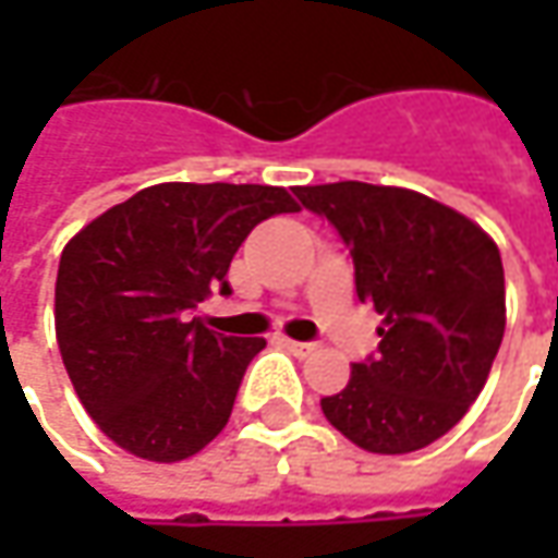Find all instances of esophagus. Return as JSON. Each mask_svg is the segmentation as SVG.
<instances>
[{
    "instance_id": "34e87169",
    "label": "esophagus",
    "mask_w": 558,
    "mask_h": 558,
    "mask_svg": "<svg viewBox=\"0 0 558 558\" xmlns=\"http://www.w3.org/2000/svg\"><path fill=\"white\" fill-rule=\"evenodd\" d=\"M286 341V348H289L291 354H298V356H307L316 351V344L313 341H291V338H282Z\"/></svg>"
}]
</instances>
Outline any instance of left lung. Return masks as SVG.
<instances>
[{
	"label": "left lung",
	"instance_id": "8db88e82",
	"mask_svg": "<svg viewBox=\"0 0 558 558\" xmlns=\"http://www.w3.org/2000/svg\"><path fill=\"white\" fill-rule=\"evenodd\" d=\"M354 257L356 298L381 313L378 354L323 397L335 428L369 453H413L482 395L506 329L500 251L482 226L410 189L301 185Z\"/></svg>",
	"mask_w": 558,
	"mask_h": 558
}]
</instances>
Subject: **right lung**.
Listing matches in <instances>:
<instances>
[{
  "mask_svg": "<svg viewBox=\"0 0 558 558\" xmlns=\"http://www.w3.org/2000/svg\"><path fill=\"white\" fill-rule=\"evenodd\" d=\"M279 185H148L61 251L54 335L96 425L151 462L198 453L229 422L264 338L210 332L198 316L257 223L294 214Z\"/></svg>",
  "mask_w": 558,
  "mask_h": 558,
  "instance_id": "obj_1",
  "label": "right lung"
}]
</instances>
